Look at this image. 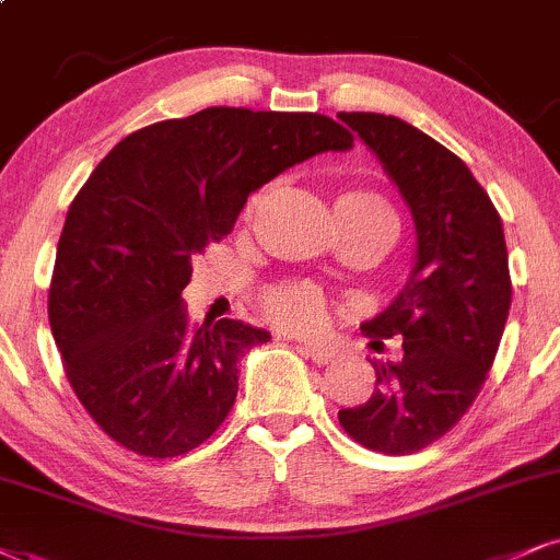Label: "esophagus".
I'll return each instance as SVG.
<instances>
[{
    "label": "esophagus",
    "instance_id": "1",
    "mask_svg": "<svg viewBox=\"0 0 560 560\" xmlns=\"http://www.w3.org/2000/svg\"><path fill=\"white\" fill-rule=\"evenodd\" d=\"M303 353H306L314 363H319V365L332 363L340 358V350H337L335 345H303Z\"/></svg>",
    "mask_w": 560,
    "mask_h": 560
}]
</instances>
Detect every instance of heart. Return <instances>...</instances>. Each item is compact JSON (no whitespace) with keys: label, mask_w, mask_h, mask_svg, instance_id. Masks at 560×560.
<instances>
[{"label":"heart","mask_w":560,"mask_h":560,"mask_svg":"<svg viewBox=\"0 0 560 560\" xmlns=\"http://www.w3.org/2000/svg\"><path fill=\"white\" fill-rule=\"evenodd\" d=\"M254 205H257V197L252 199V207ZM335 212L376 231L386 244H392V238L397 236V215L382 197L371 195V191H348L337 199ZM265 308L269 319L280 327L293 329V332H308L322 322L324 295L319 288L308 285V282H288L265 295Z\"/></svg>","instance_id":"b5f03b06"}]
</instances>
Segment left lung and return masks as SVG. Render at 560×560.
Here are the masks:
<instances>
[{
	"instance_id": "left-lung-1",
	"label": "left lung",
	"mask_w": 560,
	"mask_h": 560,
	"mask_svg": "<svg viewBox=\"0 0 560 560\" xmlns=\"http://www.w3.org/2000/svg\"><path fill=\"white\" fill-rule=\"evenodd\" d=\"M397 186L416 223L410 278L365 335L402 337L399 361L371 363L376 389L337 412L358 444L412 454L444 436L478 397L512 306L499 212L465 163L397 116L337 114Z\"/></svg>"
}]
</instances>
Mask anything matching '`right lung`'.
<instances>
[{
	"label": "right lung",
	"instance_id": "add662e5",
	"mask_svg": "<svg viewBox=\"0 0 560 560\" xmlns=\"http://www.w3.org/2000/svg\"><path fill=\"white\" fill-rule=\"evenodd\" d=\"M353 135L322 114L205 108L116 144L69 205L48 322L90 418L144 457H178L218 431L238 361L267 329L238 319L191 329L182 291L207 244L282 171Z\"/></svg>",
	"mask_w": 560,
	"mask_h": 560
}]
</instances>
